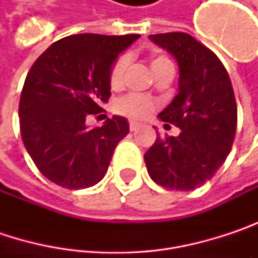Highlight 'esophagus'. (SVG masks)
I'll list each match as a JSON object with an SVG mask.
<instances>
[{"label":"esophagus","instance_id":"esophagus-1","mask_svg":"<svg viewBox=\"0 0 258 258\" xmlns=\"http://www.w3.org/2000/svg\"><path fill=\"white\" fill-rule=\"evenodd\" d=\"M137 128H139V124L134 122V121H131V122H130V130H131V131H136Z\"/></svg>","mask_w":258,"mask_h":258}]
</instances>
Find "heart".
<instances>
[{
    "label": "heart",
    "instance_id": "obj_1",
    "mask_svg": "<svg viewBox=\"0 0 258 258\" xmlns=\"http://www.w3.org/2000/svg\"><path fill=\"white\" fill-rule=\"evenodd\" d=\"M166 62H170V61L163 55H157L152 58L151 67H152V70H155ZM127 69H128V56L127 55H121L113 61L110 72H109V82H110L112 88H119L122 85ZM152 109H154V101L140 94H128L116 103V110L121 115L128 116L131 119H143L151 115Z\"/></svg>",
    "mask_w": 258,
    "mask_h": 258
}]
</instances>
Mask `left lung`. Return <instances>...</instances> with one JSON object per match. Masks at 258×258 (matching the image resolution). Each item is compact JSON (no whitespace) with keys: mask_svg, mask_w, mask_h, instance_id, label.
I'll return each mask as SVG.
<instances>
[{"mask_svg":"<svg viewBox=\"0 0 258 258\" xmlns=\"http://www.w3.org/2000/svg\"><path fill=\"white\" fill-rule=\"evenodd\" d=\"M179 66V94L158 115L180 128L178 137L157 136L145 152L151 179L188 191L209 180L232 149L237 106L229 73L220 58L186 32L152 34Z\"/></svg>","mask_w":258,"mask_h":258,"instance_id":"8db88e82","label":"left lung"}]
</instances>
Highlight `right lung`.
<instances>
[{
  "label": "right lung",
  "mask_w": 258,
  "mask_h": 258,
  "mask_svg": "<svg viewBox=\"0 0 258 258\" xmlns=\"http://www.w3.org/2000/svg\"><path fill=\"white\" fill-rule=\"evenodd\" d=\"M139 34H76L52 43L26 75L19 101L21 136L43 176L69 189L104 178L113 151L128 134L122 116L88 128L110 97L109 72Z\"/></svg>",
  "instance_id": "add662e5"
}]
</instances>
